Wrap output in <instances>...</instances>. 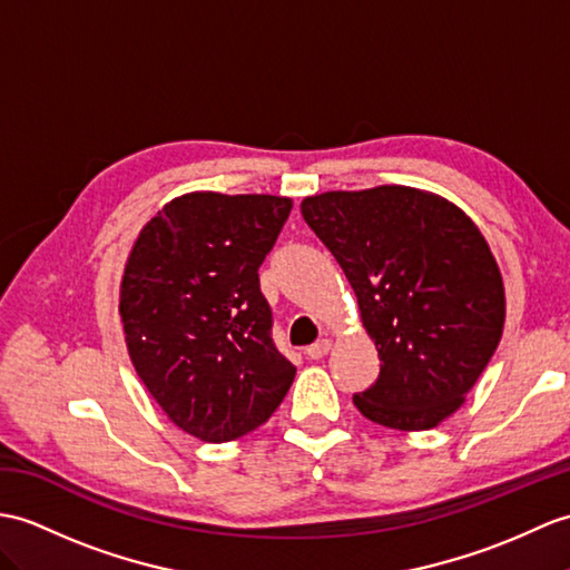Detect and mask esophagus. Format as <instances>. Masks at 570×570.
<instances>
[{"instance_id": "34e87169", "label": "esophagus", "mask_w": 570, "mask_h": 570, "mask_svg": "<svg viewBox=\"0 0 570 570\" xmlns=\"http://www.w3.org/2000/svg\"><path fill=\"white\" fill-rule=\"evenodd\" d=\"M327 352H330V340H317L315 345L306 347V356H308V360H313V362L323 360V356H325Z\"/></svg>"}]
</instances>
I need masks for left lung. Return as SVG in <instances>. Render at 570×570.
<instances>
[{
  "mask_svg": "<svg viewBox=\"0 0 570 570\" xmlns=\"http://www.w3.org/2000/svg\"><path fill=\"white\" fill-rule=\"evenodd\" d=\"M301 214L345 269L379 347V379L354 405L383 428L440 425L483 374L505 323L485 237L456 206L410 187L308 196Z\"/></svg>",
  "mask_w": 570,
  "mask_h": 570,
  "instance_id": "1",
  "label": "left lung"
}]
</instances>
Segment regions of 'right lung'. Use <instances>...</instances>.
Masks as SVG:
<instances>
[{
    "mask_svg": "<svg viewBox=\"0 0 570 570\" xmlns=\"http://www.w3.org/2000/svg\"><path fill=\"white\" fill-rule=\"evenodd\" d=\"M291 206L267 194H187L145 225L128 257V354L167 417L202 442L257 430L294 381L259 288Z\"/></svg>",
    "mask_w": 570,
    "mask_h": 570,
    "instance_id": "right-lung-1",
    "label": "right lung"
}]
</instances>
